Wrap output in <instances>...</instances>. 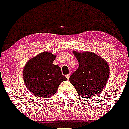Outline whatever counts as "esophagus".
Returning a JSON list of instances; mask_svg holds the SVG:
<instances>
[{"label": "esophagus", "instance_id": "esophagus-1", "mask_svg": "<svg viewBox=\"0 0 129 129\" xmlns=\"http://www.w3.org/2000/svg\"><path fill=\"white\" fill-rule=\"evenodd\" d=\"M66 78H67V79H69V78H70V74H68V75H66Z\"/></svg>", "mask_w": 129, "mask_h": 129}]
</instances>
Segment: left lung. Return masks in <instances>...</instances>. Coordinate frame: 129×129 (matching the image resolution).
<instances>
[{"label":"left lung","mask_w":129,"mask_h":129,"mask_svg":"<svg viewBox=\"0 0 129 129\" xmlns=\"http://www.w3.org/2000/svg\"><path fill=\"white\" fill-rule=\"evenodd\" d=\"M73 53L79 66L70 77V82L81 97L91 98L98 95L104 88L110 75L107 62L91 51Z\"/></svg>","instance_id":"left-lung-1"}]
</instances>
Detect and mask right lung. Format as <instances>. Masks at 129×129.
<instances>
[{"label":"right lung","mask_w":129,"mask_h":129,"mask_svg":"<svg viewBox=\"0 0 129 129\" xmlns=\"http://www.w3.org/2000/svg\"><path fill=\"white\" fill-rule=\"evenodd\" d=\"M56 55L44 51L30 59L25 65L23 78L25 85L35 96L49 98L67 78L57 65L53 64Z\"/></svg>","instance_id":"right-lung-1"}]
</instances>
